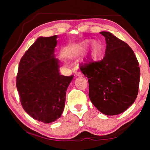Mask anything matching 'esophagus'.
<instances>
[{
  "label": "esophagus",
  "instance_id": "obj_1",
  "mask_svg": "<svg viewBox=\"0 0 150 150\" xmlns=\"http://www.w3.org/2000/svg\"><path fill=\"white\" fill-rule=\"evenodd\" d=\"M75 74L76 75V76H77V77H81V76H82V74H81L80 72H78V71H75Z\"/></svg>",
  "mask_w": 150,
  "mask_h": 150
}]
</instances>
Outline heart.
Here are the masks:
<instances>
[{
  "mask_svg": "<svg viewBox=\"0 0 150 150\" xmlns=\"http://www.w3.org/2000/svg\"><path fill=\"white\" fill-rule=\"evenodd\" d=\"M91 45V54L93 55H96L99 52L100 44L97 41H94L93 40H85L81 42L78 45L77 49L75 50L73 54L75 55H79L82 53L83 51Z\"/></svg>",
  "mask_w": 150,
  "mask_h": 150,
  "instance_id": "1",
  "label": "heart"
}]
</instances>
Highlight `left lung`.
<instances>
[{
	"label": "left lung",
	"mask_w": 150,
	"mask_h": 150,
	"mask_svg": "<svg viewBox=\"0 0 150 150\" xmlns=\"http://www.w3.org/2000/svg\"><path fill=\"white\" fill-rule=\"evenodd\" d=\"M105 38V55L101 61L81 65L88 78V96L93 105L104 115L122 113L134 103L138 93L140 69L129 45L109 32Z\"/></svg>",
	"instance_id": "obj_1"
}]
</instances>
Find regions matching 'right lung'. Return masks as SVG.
<instances>
[{
  "label": "right lung",
  "mask_w": 150,
  "mask_h": 150,
  "mask_svg": "<svg viewBox=\"0 0 150 150\" xmlns=\"http://www.w3.org/2000/svg\"><path fill=\"white\" fill-rule=\"evenodd\" d=\"M57 35L40 37L20 59L16 87L22 108L35 120L45 124L62 116L65 95L73 75L60 74L54 52Z\"/></svg>",
  "instance_id": "right-lung-1"
}]
</instances>
